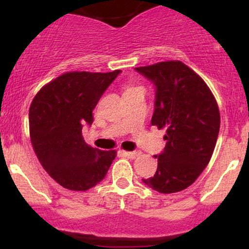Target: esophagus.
<instances>
[{"label": "esophagus", "instance_id": "1", "mask_svg": "<svg viewBox=\"0 0 249 249\" xmlns=\"http://www.w3.org/2000/svg\"><path fill=\"white\" fill-rule=\"evenodd\" d=\"M121 152L124 154L125 157H127V158H130V159H136L137 157L139 156V152H136V151H132V152H131V151H121Z\"/></svg>", "mask_w": 249, "mask_h": 249}]
</instances>
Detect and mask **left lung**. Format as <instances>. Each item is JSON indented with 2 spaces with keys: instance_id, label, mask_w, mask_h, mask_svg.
I'll use <instances>...</instances> for the list:
<instances>
[{
  "instance_id": "8db88e82",
  "label": "left lung",
  "mask_w": 249,
  "mask_h": 249,
  "mask_svg": "<svg viewBox=\"0 0 249 249\" xmlns=\"http://www.w3.org/2000/svg\"><path fill=\"white\" fill-rule=\"evenodd\" d=\"M156 85L151 124L165 128L166 146L153 177L142 181L159 193L193 184L211 160L220 128L218 103L198 73L180 61L136 68Z\"/></svg>"
}]
</instances>
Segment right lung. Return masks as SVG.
<instances>
[{
    "label": "right lung",
    "instance_id": "1",
    "mask_svg": "<svg viewBox=\"0 0 249 249\" xmlns=\"http://www.w3.org/2000/svg\"><path fill=\"white\" fill-rule=\"evenodd\" d=\"M121 70L70 71L45 84L30 105V139L43 168L61 186L87 191L104 179L116 151L85 144L83 124H92V111Z\"/></svg>",
    "mask_w": 249,
    "mask_h": 249
}]
</instances>
